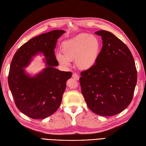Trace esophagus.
<instances>
[{
	"instance_id": "esophagus-1",
	"label": "esophagus",
	"mask_w": 146,
	"mask_h": 146,
	"mask_svg": "<svg viewBox=\"0 0 146 146\" xmlns=\"http://www.w3.org/2000/svg\"><path fill=\"white\" fill-rule=\"evenodd\" d=\"M72 77L74 78V80H79L80 76H78V74L77 73H73V74H72Z\"/></svg>"
}]
</instances>
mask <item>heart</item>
I'll return each instance as SVG.
<instances>
[{
	"label": "heart",
	"instance_id": "heart-1",
	"mask_svg": "<svg viewBox=\"0 0 146 146\" xmlns=\"http://www.w3.org/2000/svg\"><path fill=\"white\" fill-rule=\"evenodd\" d=\"M100 50L98 37L83 33L66 40L62 44V53L57 54V58L64 66L74 59L75 65L81 70H87L94 65Z\"/></svg>",
	"mask_w": 146,
	"mask_h": 146
}]
</instances>
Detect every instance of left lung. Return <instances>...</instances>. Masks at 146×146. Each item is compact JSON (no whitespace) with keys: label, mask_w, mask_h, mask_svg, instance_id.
<instances>
[{"label":"left lung","mask_w":146,"mask_h":146,"mask_svg":"<svg viewBox=\"0 0 146 146\" xmlns=\"http://www.w3.org/2000/svg\"><path fill=\"white\" fill-rule=\"evenodd\" d=\"M103 46L98 60L81 73L82 94L92 111L112 116L124 110L132 101L137 83V70L126 45L110 32L95 33Z\"/></svg>","instance_id":"8db88e82"}]
</instances>
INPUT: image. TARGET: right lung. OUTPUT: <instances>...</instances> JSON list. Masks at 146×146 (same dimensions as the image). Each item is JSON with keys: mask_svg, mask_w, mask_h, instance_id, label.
<instances>
[{"mask_svg": "<svg viewBox=\"0 0 146 146\" xmlns=\"http://www.w3.org/2000/svg\"><path fill=\"white\" fill-rule=\"evenodd\" d=\"M65 31L53 30L33 37L18 48L10 66L8 83L15 104L22 113L33 119H43L57 110L72 72H62L54 49L57 39ZM42 52L48 66L36 77L24 73L33 56Z\"/></svg>", "mask_w": 146, "mask_h": 146, "instance_id": "1", "label": "right lung"}]
</instances>
